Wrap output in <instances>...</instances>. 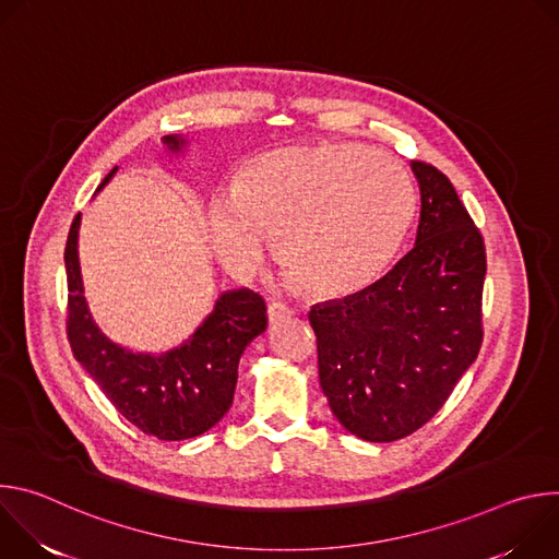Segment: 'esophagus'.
I'll use <instances>...</instances> for the list:
<instances>
[{"label": "esophagus", "mask_w": 559, "mask_h": 559, "mask_svg": "<svg viewBox=\"0 0 559 559\" xmlns=\"http://www.w3.org/2000/svg\"><path fill=\"white\" fill-rule=\"evenodd\" d=\"M267 316H270V323H281V321H287V318L294 316V309L285 302H270Z\"/></svg>", "instance_id": "1"}]
</instances>
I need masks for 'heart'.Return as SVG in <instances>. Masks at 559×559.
Here are the masks:
<instances>
[{"instance_id": "1", "label": "heart", "mask_w": 559, "mask_h": 559, "mask_svg": "<svg viewBox=\"0 0 559 559\" xmlns=\"http://www.w3.org/2000/svg\"><path fill=\"white\" fill-rule=\"evenodd\" d=\"M409 173L360 143L294 145L267 152L238 186L214 192L210 241L227 272L250 276L267 252L292 285L347 296L371 285L401 250L416 214Z\"/></svg>"}]
</instances>
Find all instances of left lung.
<instances>
[{"label":"left lung","mask_w":559,"mask_h":559,"mask_svg":"<svg viewBox=\"0 0 559 559\" xmlns=\"http://www.w3.org/2000/svg\"><path fill=\"white\" fill-rule=\"evenodd\" d=\"M420 186L414 250L373 285L313 305L318 376L338 423L369 442L427 425L483 347L487 252L451 181L412 162Z\"/></svg>","instance_id":"8db88e82"}]
</instances>
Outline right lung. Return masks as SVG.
<instances>
[{"mask_svg": "<svg viewBox=\"0 0 559 559\" xmlns=\"http://www.w3.org/2000/svg\"><path fill=\"white\" fill-rule=\"evenodd\" d=\"M173 152L186 139L164 136ZM119 168L102 181L104 188ZM76 214L66 241L68 318L66 332L74 358L102 386L115 409L147 436L188 440L212 429L231 407L238 360L246 347L265 332L267 309L261 294L243 287L221 294L201 328L166 354H134L112 343L93 321L79 270Z\"/></svg>", "mask_w": 559, "mask_h": 559, "instance_id": "obj_1", "label": "right lung"}]
</instances>
